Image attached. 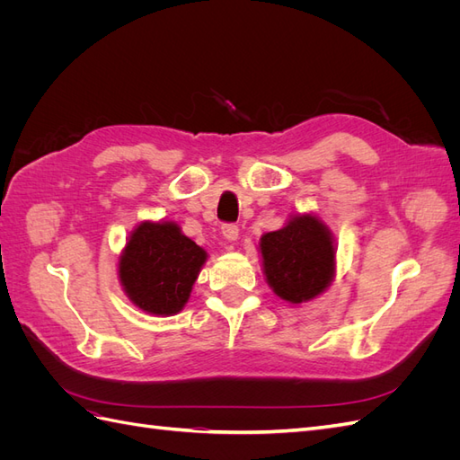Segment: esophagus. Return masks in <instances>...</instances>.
Wrapping results in <instances>:
<instances>
[{
    "label": "esophagus",
    "instance_id": "1",
    "mask_svg": "<svg viewBox=\"0 0 460 460\" xmlns=\"http://www.w3.org/2000/svg\"><path fill=\"white\" fill-rule=\"evenodd\" d=\"M222 235H225V238L228 240V242H235L238 240V235H240V228L235 226V225H222Z\"/></svg>",
    "mask_w": 460,
    "mask_h": 460
}]
</instances>
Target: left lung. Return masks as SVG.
Segmentation results:
<instances>
[{
  "label": "left lung",
  "mask_w": 460,
  "mask_h": 460,
  "mask_svg": "<svg viewBox=\"0 0 460 460\" xmlns=\"http://www.w3.org/2000/svg\"><path fill=\"white\" fill-rule=\"evenodd\" d=\"M267 280L274 294L289 303H303L323 294L333 276L330 232L314 217H296L282 230L261 238Z\"/></svg>",
  "instance_id": "8db88e82"
}]
</instances>
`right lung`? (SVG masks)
<instances>
[{"mask_svg": "<svg viewBox=\"0 0 460 460\" xmlns=\"http://www.w3.org/2000/svg\"><path fill=\"white\" fill-rule=\"evenodd\" d=\"M207 253L172 222H142L119 262L128 297L151 314H176L184 307Z\"/></svg>", "mask_w": 460, "mask_h": 460, "instance_id": "obj_1", "label": "right lung"}]
</instances>
